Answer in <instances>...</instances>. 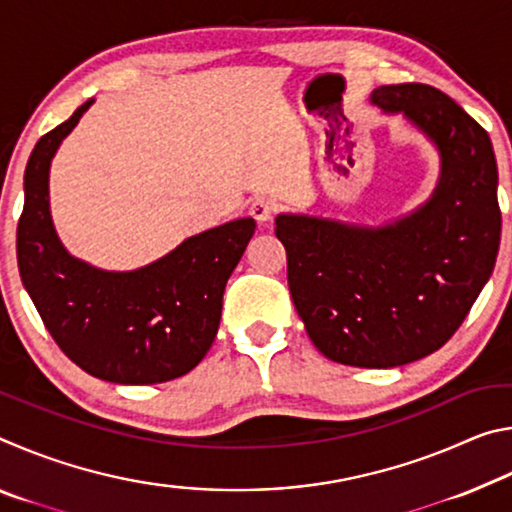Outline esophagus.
<instances>
[{
	"label": "esophagus",
	"mask_w": 512,
	"mask_h": 512,
	"mask_svg": "<svg viewBox=\"0 0 512 512\" xmlns=\"http://www.w3.org/2000/svg\"><path fill=\"white\" fill-rule=\"evenodd\" d=\"M248 212L257 223H268L275 214V203L271 201V198H255V201L250 203Z\"/></svg>",
	"instance_id": "34e87169"
}]
</instances>
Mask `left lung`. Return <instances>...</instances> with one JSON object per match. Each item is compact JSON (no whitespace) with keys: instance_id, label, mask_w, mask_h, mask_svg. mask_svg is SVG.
I'll return each mask as SVG.
<instances>
[{"instance_id":"1","label":"left lung","mask_w":512,"mask_h":512,"mask_svg":"<svg viewBox=\"0 0 512 512\" xmlns=\"http://www.w3.org/2000/svg\"><path fill=\"white\" fill-rule=\"evenodd\" d=\"M370 101L436 144L429 201L379 228L280 214L275 235L316 348L343 366L395 368L443 348L488 282L501 239L499 178L488 133L445 92L381 85Z\"/></svg>"}]
</instances>
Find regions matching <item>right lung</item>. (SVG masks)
Listing matches in <instances>:
<instances>
[{
	"mask_svg": "<svg viewBox=\"0 0 512 512\" xmlns=\"http://www.w3.org/2000/svg\"><path fill=\"white\" fill-rule=\"evenodd\" d=\"M92 101L42 135L31 151L17 266L42 323L76 366L112 384H162L187 375L210 350L225 282L253 237L255 221L205 230L137 271H101L69 255L51 221L49 167Z\"/></svg>",
	"mask_w": 512,
	"mask_h": 512,
	"instance_id": "right-lung-1",
	"label": "right lung"
}]
</instances>
